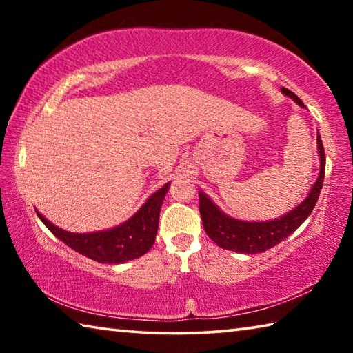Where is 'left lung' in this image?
<instances>
[{"label":"left lung","instance_id":"left-lung-1","mask_svg":"<svg viewBox=\"0 0 353 353\" xmlns=\"http://www.w3.org/2000/svg\"><path fill=\"white\" fill-rule=\"evenodd\" d=\"M282 93L285 97L294 99L299 105L305 107L301 98L290 92L288 88L282 87ZM318 151L321 159V171L319 177L316 179L312 191H310L307 199H303L301 204L292 208L283 216L272 221H261V223H250V221H241L227 216L224 212H221L218 205L207 198V196L199 193V212L204 224V230L212 240L218 244L219 248L234 250L240 254H259L271 249L283 241L286 236H290L297 227L305 221L310 213L318 202L322 182L325 176V154L324 146H322L321 135L318 132Z\"/></svg>","mask_w":353,"mask_h":353}]
</instances>
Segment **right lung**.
<instances>
[{"label":"right lung","mask_w":353,"mask_h":353,"mask_svg":"<svg viewBox=\"0 0 353 353\" xmlns=\"http://www.w3.org/2000/svg\"><path fill=\"white\" fill-rule=\"evenodd\" d=\"M168 187L170 182L155 191L152 196H149V199L141 205L140 210L126 223L103 232L73 234V232L62 230L57 225L51 224L39 212L37 214L41 223L52 232V235H56L59 240L74 249L76 252L98 263L118 265V263L139 259L152 248L159 229L160 208H162Z\"/></svg>","instance_id":"right-lung-1"}]
</instances>
